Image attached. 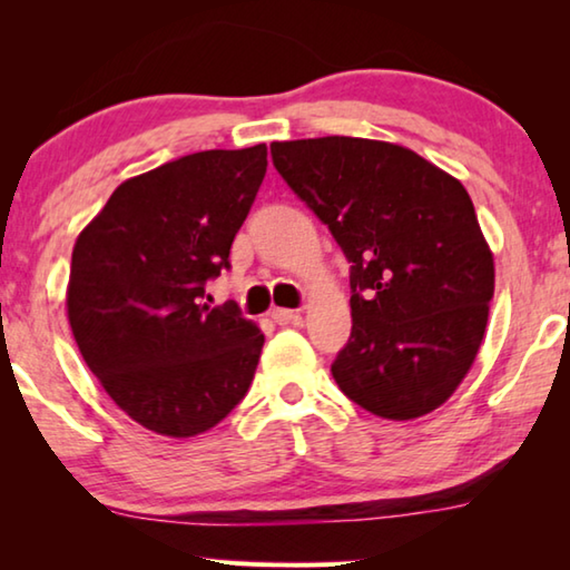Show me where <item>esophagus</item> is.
<instances>
[{
	"instance_id": "34e87169",
	"label": "esophagus",
	"mask_w": 570,
	"mask_h": 570,
	"mask_svg": "<svg viewBox=\"0 0 570 570\" xmlns=\"http://www.w3.org/2000/svg\"><path fill=\"white\" fill-rule=\"evenodd\" d=\"M272 320L276 324H298V322H302V314L294 312V308H274Z\"/></svg>"
}]
</instances>
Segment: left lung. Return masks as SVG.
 I'll return each mask as SVG.
<instances>
[{"mask_svg":"<svg viewBox=\"0 0 570 570\" xmlns=\"http://www.w3.org/2000/svg\"><path fill=\"white\" fill-rule=\"evenodd\" d=\"M274 168L350 262L340 390L384 420L438 410L475 362L493 254L462 183L402 146L326 138L272 146Z\"/></svg>","mask_w":570,"mask_h":570,"instance_id":"left-lung-1","label":"left lung"}]
</instances>
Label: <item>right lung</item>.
<instances>
[{
	"mask_svg": "<svg viewBox=\"0 0 570 570\" xmlns=\"http://www.w3.org/2000/svg\"><path fill=\"white\" fill-rule=\"evenodd\" d=\"M266 146L204 150L120 183L72 250L67 316L90 372L122 412L193 438L246 397L264 334L206 284L266 176Z\"/></svg>",
	"mask_w": 570,
	"mask_h": 570,
	"instance_id": "obj_1",
	"label": "right lung"
}]
</instances>
